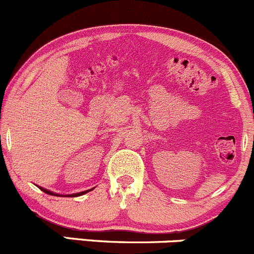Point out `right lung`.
I'll use <instances>...</instances> for the list:
<instances>
[{
  "label": "right lung",
  "mask_w": 254,
  "mask_h": 254,
  "mask_svg": "<svg viewBox=\"0 0 254 254\" xmlns=\"http://www.w3.org/2000/svg\"><path fill=\"white\" fill-rule=\"evenodd\" d=\"M38 186V185H36ZM39 188H40L41 190H43V192H45L46 194H50V195H56V197H79V195H83V194H85V193H88V192H90L91 190H94V188H90V190H83V192H78V193H72V194H59V193H55V192H52V190H46V188H44V187H40V186H38Z\"/></svg>",
  "instance_id": "obj_1"
}]
</instances>
